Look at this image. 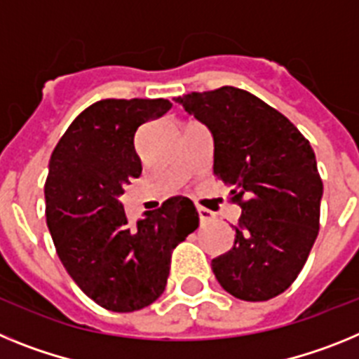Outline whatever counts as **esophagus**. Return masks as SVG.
Segmentation results:
<instances>
[{"label": "esophagus", "instance_id": "esophagus-1", "mask_svg": "<svg viewBox=\"0 0 359 359\" xmlns=\"http://www.w3.org/2000/svg\"><path fill=\"white\" fill-rule=\"evenodd\" d=\"M198 211V217H201V222H210V220H213L215 215L211 213L210 210H205V208H197Z\"/></svg>", "mask_w": 359, "mask_h": 359}]
</instances>
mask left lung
Wrapping results in <instances>:
<instances>
[{
    "mask_svg": "<svg viewBox=\"0 0 359 359\" xmlns=\"http://www.w3.org/2000/svg\"><path fill=\"white\" fill-rule=\"evenodd\" d=\"M213 135V173L242 208L235 244L211 269L229 294L266 302L296 280L320 229L323 184L309 141L235 86L175 99Z\"/></svg>",
    "mask_w": 359,
    "mask_h": 359,
    "instance_id": "left-lung-1",
    "label": "left lung"
}]
</instances>
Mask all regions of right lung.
Masks as SVG:
<instances>
[{
    "label": "right lung",
    "instance_id": "right-lung-1",
    "mask_svg": "<svg viewBox=\"0 0 359 359\" xmlns=\"http://www.w3.org/2000/svg\"><path fill=\"white\" fill-rule=\"evenodd\" d=\"M168 99H102L77 115L50 157L46 224L79 289L114 313H133L164 292L171 251L198 227L186 197L130 224L119 197L141 175L135 132L162 117Z\"/></svg>",
    "mask_w": 359,
    "mask_h": 359
}]
</instances>
